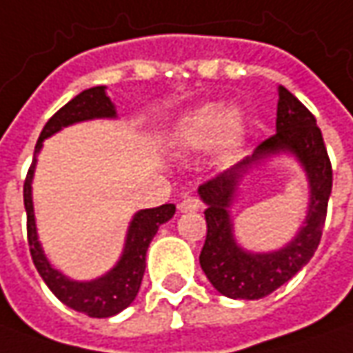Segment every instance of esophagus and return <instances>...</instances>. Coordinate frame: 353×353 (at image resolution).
I'll list each match as a JSON object with an SVG mask.
<instances>
[{"label":"esophagus","instance_id":"esophagus-1","mask_svg":"<svg viewBox=\"0 0 353 353\" xmlns=\"http://www.w3.org/2000/svg\"><path fill=\"white\" fill-rule=\"evenodd\" d=\"M201 207V201L197 197H193V195H185L183 199L179 201V205H177V209L181 211V213H188V211H197Z\"/></svg>","mask_w":353,"mask_h":353}]
</instances>
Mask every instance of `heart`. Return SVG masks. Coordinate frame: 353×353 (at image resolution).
<instances>
[{"label": "heart", "mask_w": 353, "mask_h": 353, "mask_svg": "<svg viewBox=\"0 0 353 353\" xmlns=\"http://www.w3.org/2000/svg\"><path fill=\"white\" fill-rule=\"evenodd\" d=\"M221 134L226 154H232L244 137V125L236 115H226L219 105H203L179 119L174 130L177 146L188 150H201Z\"/></svg>", "instance_id": "b5f03b06"}]
</instances>
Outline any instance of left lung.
<instances>
[{"mask_svg": "<svg viewBox=\"0 0 353 353\" xmlns=\"http://www.w3.org/2000/svg\"><path fill=\"white\" fill-rule=\"evenodd\" d=\"M275 128L274 137L263 140L250 158L199 185L201 199L207 205V238L199 263L214 289L225 297H268L307 265L321 244L332 191V164L314 115L283 85H279ZM281 150L295 153L307 172L311 185L310 214L305 226L285 249L272 254H250L234 242L228 207L248 165Z\"/></svg>", "mask_w": 353, "mask_h": 353, "instance_id": "obj_1", "label": "left lung"}]
</instances>
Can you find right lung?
I'll list each match as a JSON object with an SVG mask.
<instances>
[{"label":"right lung","instance_id":"add662e5","mask_svg":"<svg viewBox=\"0 0 353 353\" xmlns=\"http://www.w3.org/2000/svg\"><path fill=\"white\" fill-rule=\"evenodd\" d=\"M115 115V105L111 103V99L105 95L103 85L90 88V90L76 95L72 101H68L44 125L39 142L34 146V158H32V164L27 172L25 185H23V199H25V211H27V240H29V250H31V258L37 272L41 274L48 289L66 307L83 312L88 316H93V319L113 316L123 309H127L134 301L140 283H142L144 268H146V250L150 246L160 225H164L165 221H170L174 216L176 205L165 203V205L154 207V209H144L134 214L132 223L128 226L127 244H125V252H123L119 263L103 277L81 283V281H70L66 275L54 270L44 258L43 248L37 238V226H34V214H32L31 181L32 174H34L37 154L43 148L44 139L58 132L62 127L74 125L79 121Z\"/></svg>","mask_w":353,"mask_h":353}]
</instances>
